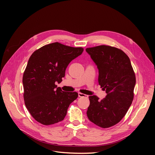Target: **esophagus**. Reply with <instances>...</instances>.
<instances>
[{"label":"esophagus","instance_id":"34e87169","mask_svg":"<svg viewBox=\"0 0 155 155\" xmlns=\"http://www.w3.org/2000/svg\"><path fill=\"white\" fill-rule=\"evenodd\" d=\"M78 96H79V97H86V98L88 97V96H87V95L84 94H82V93H81V92H79V93H78Z\"/></svg>","mask_w":155,"mask_h":155}]
</instances>
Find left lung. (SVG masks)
Returning <instances> with one entry per match:
<instances>
[{
  "mask_svg": "<svg viewBox=\"0 0 155 155\" xmlns=\"http://www.w3.org/2000/svg\"><path fill=\"white\" fill-rule=\"evenodd\" d=\"M86 51L97 66L98 83L107 94L101 101L94 95L89 96L88 118L100 127H110L120 121L132 104L135 74L122 50L101 45L86 48Z\"/></svg>",
  "mask_w": 155,
  "mask_h": 155,
  "instance_id": "left-lung-1",
  "label": "left lung"
}]
</instances>
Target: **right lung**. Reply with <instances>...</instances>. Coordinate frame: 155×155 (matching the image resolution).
I'll return each mask as SVG.
<instances>
[{
  "instance_id": "right-lung-1",
  "label": "right lung",
  "mask_w": 155,
  "mask_h": 155,
  "mask_svg": "<svg viewBox=\"0 0 155 155\" xmlns=\"http://www.w3.org/2000/svg\"><path fill=\"white\" fill-rule=\"evenodd\" d=\"M83 48L53 43L31 54L23 74L25 105L37 121L45 125L64 120L68 108L78 94L64 92L55 85L65 76V70Z\"/></svg>"
}]
</instances>
